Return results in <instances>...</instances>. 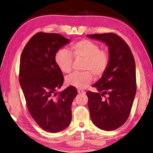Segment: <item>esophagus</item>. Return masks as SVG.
Listing matches in <instances>:
<instances>
[{
  "instance_id": "34e87169",
  "label": "esophagus",
  "mask_w": 153,
  "mask_h": 153,
  "mask_svg": "<svg viewBox=\"0 0 153 153\" xmlns=\"http://www.w3.org/2000/svg\"><path fill=\"white\" fill-rule=\"evenodd\" d=\"M77 92L78 93H82V94H85L86 92L84 91V90H83L82 89H77Z\"/></svg>"
}]
</instances>
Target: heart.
Here are the masks:
<instances>
[{
  "label": "heart",
  "mask_w": 153,
  "mask_h": 153,
  "mask_svg": "<svg viewBox=\"0 0 153 153\" xmlns=\"http://www.w3.org/2000/svg\"><path fill=\"white\" fill-rule=\"evenodd\" d=\"M84 59L82 72L72 74L66 77V83L77 88H84L91 83L93 75L100 77L107 70L109 56L108 52L100 49L99 46L88 40H82L71 46L70 53L65 49H60L55 55V62L60 70L65 74L72 70L74 58Z\"/></svg>",
  "instance_id": "obj_1"
}]
</instances>
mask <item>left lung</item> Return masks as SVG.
<instances>
[{
  "label": "left lung",
  "mask_w": 153,
  "mask_h": 153,
  "mask_svg": "<svg viewBox=\"0 0 153 153\" xmlns=\"http://www.w3.org/2000/svg\"><path fill=\"white\" fill-rule=\"evenodd\" d=\"M108 46L109 62L101 78L93 85L98 92L88 91L90 118L102 130L120 128L130 113L136 92V65L125 41L115 33L88 34Z\"/></svg>",
  "instance_id": "left-lung-1"
}]
</instances>
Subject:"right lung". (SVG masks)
<instances>
[{
    "label": "right lung",
    "mask_w": 153,
    "mask_h": 153,
    "mask_svg": "<svg viewBox=\"0 0 153 153\" xmlns=\"http://www.w3.org/2000/svg\"><path fill=\"white\" fill-rule=\"evenodd\" d=\"M69 42L59 33L38 32L21 55L19 79L27 108L38 125L48 132L63 130L71 121V103L77 91L69 86L56 92L64 77L55 62L56 52Z\"/></svg>",
    "instance_id": "1"
}]
</instances>
